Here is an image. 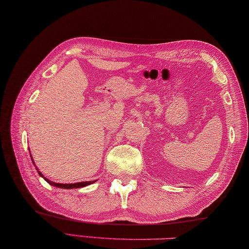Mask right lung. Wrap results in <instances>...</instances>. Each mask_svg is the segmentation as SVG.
<instances>
[{
  "label": "right lung",
  "instance_id": "right-lung-1",
  "mask_svg": "<svg viewBox=\"0 0 249 249\" xmlns=\"http://www.w3.org/2000/svg\"><path fill=\"white\" fill-rule=\"evenodd\" d=\"M30 156H31V154H30ZM31 159H32V156H31ZM32 162L34 163V161H33V159H32ZM34 165H35V163H34ZM36 170H37V172H38V174H39V176H42L43 178L46 180L48 184H50L52 186H54V187H57V188H62V189H74V188H83V187H86V186H88V185H91V184H93V182L95 181V180H93V181H82V182H74V184H60V182H53V181H52V180H49L48 178H46V177H45L42 173H40V172L38 171V169L36 167Z\"/></svg>",
  "mask_w": 249,
  "mask_h": 249
}]
</instances>
